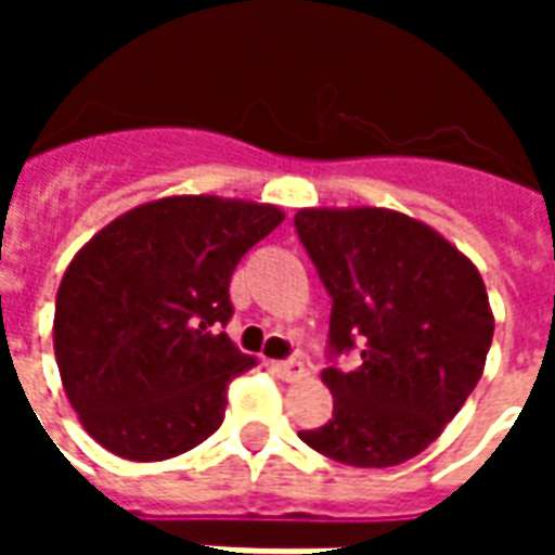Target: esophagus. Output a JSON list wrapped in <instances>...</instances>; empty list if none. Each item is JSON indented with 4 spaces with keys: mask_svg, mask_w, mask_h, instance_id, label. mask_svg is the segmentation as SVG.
I'll return each instance as SVG.
<instances>
[{
    "mask_svg": "<svg viewBox=\"0 0 555 555\" xmlns=\"http://www.w3.org/2000/svg\"><path fill=\"white\" fill-rule=\"evenodd\" d=\"M273 372L282 377V380H288V384H294V380H302L306 377V365L302 362H273Z\"/></svg>",
    "mask_w": 555,
    "mask_h": 555,
    "instance_id": "obj_1",
    "label": "esophagus"
}]
</instances>
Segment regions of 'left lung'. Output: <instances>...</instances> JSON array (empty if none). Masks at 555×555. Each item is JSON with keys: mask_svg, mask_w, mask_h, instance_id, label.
Segmentation results:
<instances>
[{"mask_svg": "<svg viewBox=\"0 0 555 555\" xmlns=\"http://www.w3.org/2000/svg\"><path fill=\"white\" fill-rule=\"evenodd\" d=\"M294 225L333 297L330 345H362L357 369L321 372L333 418L300 440L338 464H404L481 380L493 338L481 273L440 231L389 207H302Z\"/></svg>", "mask_w": 555, "mask_h": 555, "instance_id": "left-lung-1", "label": "left lung"}]
</instances>
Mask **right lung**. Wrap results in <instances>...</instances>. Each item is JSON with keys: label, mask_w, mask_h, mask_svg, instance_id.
Listing matches in <instances>:
<instances>
[{"label": "right lung", "mask_w": 555, "mask_h": 555, "mask_svg": "<svg viewBox=\"0 0 555 555\" xmlns=\"http://www.w3.org/2000/svg\"><path fill=\"white\" fill-rule=\"evenodd\" d=\"M282 207L166 195L103 225L55 294L53 348L79 425L127 461H166L222 425L225 389L253 357L229 324V282Z\"/></svg>", "instance_id": "right-lung-1"}]
</instances>
